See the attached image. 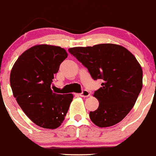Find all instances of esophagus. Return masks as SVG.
<instances>
[{
  "instance_id": "esophagus-1",
  "label": "esophagus",
  "mask_w": 156,
  "mask_h": 156,
  "mask_svg": "<svg viewBox=\"0 0 156 156\" xmlns=\"http://www.w3.org/2000/svg\"><path fill=\"white\" fill-rule=\"evenodd\" d=\"M79 95L81 97H88L90 95V93L89 91H87V90H83L81 93L79 94Z\"/></svg>"
}]
</instances>
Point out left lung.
Returning a JSON list of instances; mask_svg holds the SVG:
<instances>
[{"label":"left lung","mask_w":156,"mask_h":156,"mask_svg":"<svg viewBox=\"0 0 156 156\" xmlns=\"http://www.w3.org/2000/svg\"><path fill=\"white\" fill-rule=\"evenodd\" d=\"M71 55L87 68L101 87L94 91L99 101L89 116L98 127L112 126L132 110L142 88V69L135 57L126 48L113 44L68 49Z\"/></svg>","instance_id":"8db88e82"}]
</instances>
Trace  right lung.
<instances>
[{
	"label": "right lung",
	"instance_id": "add662e5",
	"mask_svg": "<svg viewBox=\"0 0 156 156\" xmlns=\"http://www.w3.org/2000/svg\"><path fill=\"white\" fill-rule=\"evenodd\" d=\"M67 57L61 47L36 45L19 57L11 70L14 97L26 115L40 127H59L73 99L72 94H58L51 89L54 75Z\"/></svg>",
	"mask_w": 156,
	"mask_h": 156
}]
</instances>
